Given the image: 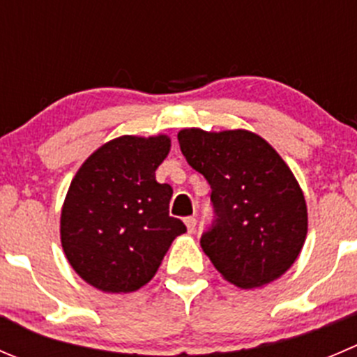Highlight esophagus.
<instances>
[{
  "instance_id": "1",
  "label": "esophagus",
  "mask_w": 357,
  "mask_h": 357,
  "mask_svg": "<svg viewBox=\"0 0 357 357\" xmlns=\"http://www.w3.org/2000/svg\"><path fill=\"white\" fill-rule=\"evenodd\" d=\"M185 225H186V228H188L190 234H193V231H195V228H197V220H195V218H193V216L186 218Z\"/></svg>"
}]
</instances>
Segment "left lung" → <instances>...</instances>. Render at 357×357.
I'll return each instance as SVG.
<instances>
[{"mask_svg":"<svg viewBox=\"0 0 357 357\" xmlns=\"http://www.w3.org/2000/svg\"><path fill=\"white\" fill-rule=\"evenodd\" d=\"M186 162L211 185L216 220L200 245L225 281L242 289L289 271L307 237V204L295 174L261 136L245 129H183Z\"/></svg>","mask_w":357,"mask_h":357,"instance_id":"8db88e82","label":"left lung"}]
</instances>
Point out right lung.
Segmentation results:
<instances>
[{"label": "right lung", "instance_id": "1", "mask_svg": "<svg viewBox=\"0 0 357 357\" xmlns=\"http://www.w3.org/2000/svg\"><path fill=\"white\" fill-rule=\"evenodd\" d=\"M171 137L120 136L73 178L61 211V244L73 271L105 293H132L153 279L186 227L169 216L172 188L155 171Z\"/></svg>", "mask_w": 357, "mask_h": 357}]
</instances>
